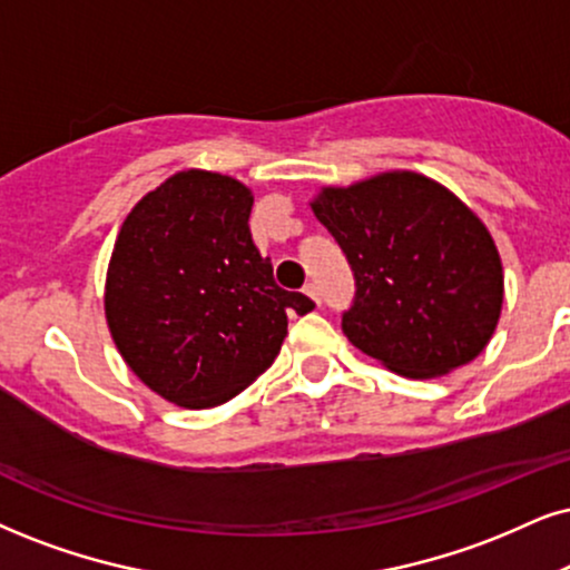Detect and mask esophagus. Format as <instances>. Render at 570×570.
<instances>
[{
  "label": "esophagus",
  "mask_w": 570,
  "mask_h": 570,
  "mask_svg": "<svg viewBox=\"0 0 570 570\" xmlns=\"http://www.w3.org/2000/svg\"><path fill=\"white\" fill-rule=\"evenodd\" d=\"M304 293H306L308 298L314 301V304H322V298H320V287L314 285V283H306V285H304Z\"/></svg>",
  "instance_id": "obj_1"
}]
</instances>
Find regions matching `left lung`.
<instances>
[{
    "label": "left lung",
    "instance_id": "1",
    "mask_svg": "<svg viewBox=\"0 0 570 570\" xmlns=\"http://www.w3.org/2000/svg\"><path fill=\"white\" fill-rule=\"evenodd\" d=\"M354 272L341 327L356 348L406 377L473 362L502 308L500 253L446 187L393 171L312 203Z\"/></svg>",
    "mask_w": 570,
    "mask_h": 570
}]
</instances>
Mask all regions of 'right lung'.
<instances>
[{
    "mask_svg": "<svg viewBox=\"0 0 570 570\" xmlns=\"http://www.w3.org/2000/svg\"><path fill=\"white\" fill-rule=\"evenodd\" d=\"M250 208L240 181L193 168L147 193L118 232L105 285L110 335L168 402H229L279 354L287 314L314 308L274 283Z\"/></svg>",
    "mask_w": 570,
    "mask_h": 570,
    "instance_id": "add662e5",
    "label": "right lung"
}]
</instances>
